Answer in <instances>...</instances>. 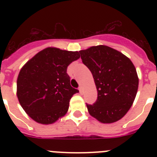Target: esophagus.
<instances>
[{
    "mask_svg": "<svg viewBox=\"0 0 157 157\" xmlns=\"http://www.w3.org/2000/svg\"><path fill=\"white\" fill-rule=\"evenodd\" d=\"M78 90H79L80 94H83V89H82V87L79 86V88H78Z\"/></svg>",
    "mask_w": 157,
    "mask_h": 157,
    "instance_id": "obj_1",
    "label": "esophagus"
}]
</instances>
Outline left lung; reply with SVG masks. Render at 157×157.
I'll use <instances>...</instances> for the list:
<instances>
[{
  "label": "left lung",
  "instance_id": "left-lung-1",
  "mask_svg": "<svg viewBox=\"0 0 157 157\" xmlns=\"http://www.w3.org/2000/svg\"><path fill=\"white\" fill-rule=\"evenodd\" d=\"M82 63L94 77L98 99L87 105L91 116L102 123H112L127 114L135 99L138 77L135 67L122 52L106 45L80 50Z\"/></svg>",
  "mask_w": 157,
  "mask_h": 157
}]
</instances>
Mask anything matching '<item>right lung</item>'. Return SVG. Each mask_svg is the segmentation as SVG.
<instances>
[{"label":"right lung","instance_id":"right-lung-1","mask_svg":"<svg viewBox=\"0 0 157 157\" xmlns=\"http://www.w3.org/2000/svg\"><path fill=\"white\" fill-rule=\"evenodd\" d=\"M79 57L77 51L48 47L23 65L18 75L16 94L32 120L47 125L66 115L70 99L78 93L71 86L67 68Z\"/></svg>","mask_w":157,"mask_h":157}]
</instances>
